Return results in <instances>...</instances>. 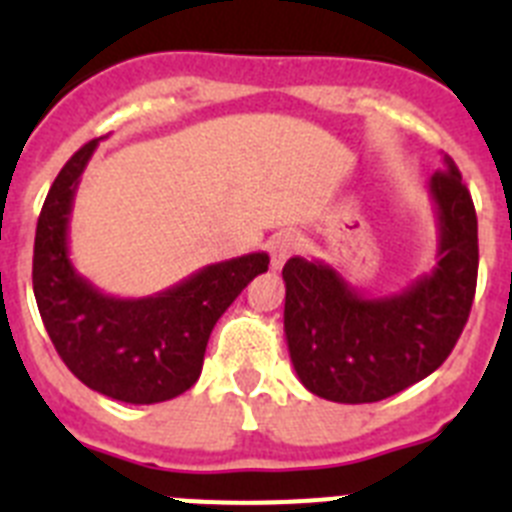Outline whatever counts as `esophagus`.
<instances>
[{"instance_id": "obj_1", "label": "esophagus", "mask_w": 512, "mask_h": 512, "mask_svg": "<svg viewBox=\"0 0 512 512\" xmlns=\"http://www.w3.org/2000/svg\"><path fill=\"white\" fill-rule=\"evenodd\" d=\"M297 251V235L282 230V233L271 235L269 241V256H271V269H282L287 259Z\"/></svg>"}]
</instances>
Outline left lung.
<instances>
[{"instance_id": "left-lung-1", "label": "left lung", "mask_w": 512, "mask_h": 512, "mask_svg": "<svg viewBox=\"0 0 512 512\" xmlns=\"http://www.w3.org/2000/svg\"><path fill=\"white\" fill-rule=\"evenodd\" d=\"M438 225L436 266L387 297L351 287L320 259L284 264V336L312 395L379 402L433 374L459 341L477 287V212L449 156L428 182Z\"/></svg>"}]
</instances>
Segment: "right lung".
<instances>
[{
	"label": "right lung",
	"instance_id": "add662e5",
	"mask_svg": "<svg viewBox=\"0 0 512 512\" xmlns=\"http://www.w3.org/2000/svg\"><path fill=\"white\" fill-rule=\"evenodd\" d=\"M89 140L56 176L38 217L33 292L63 364L89 390L130 405H153L187 392L202 372L210 333L269 253L202 266L148 297L104 295L69 256V223L81 174L97 151Z\"/></svg>",
	"mask_w": 512,
	"mask_h": 512
}]
</instances>
